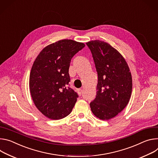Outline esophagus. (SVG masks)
<instances>
[{
	"mask_svg": "<svg viewBox=\"0 0 158 158\" xmlns=\"http://www.w3.org/2000/svg\"><path fill=\"white\" fill-rule=\"evenodd\" d=\"M77 92H78V94L80 96H81V94H82V92H83L82 89H78Z\"/></svg>",
	"mask_w": 158,
	"mask_h": 158,
	"instance_id": "1",
	"label": "esophagus"
}]
</instances>
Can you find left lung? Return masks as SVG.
Wrapping results in <instances>:
<instances>
[{"label":"left lung","instance_id":"left-lung-1","mask_svg":"<svg viewBox=\"0 0 158 158\" xmlns=\"http://www.w3.org/2000/svg\"><path fill=\"white\" fill-rule=\"evenodd\" d=\"M86 44L92 52L98 74L97 95L90 106L97 117L107 120L128 104L132 89L131 73L124 58L109 43L94 40Z\"/></svg>","mask_w":158,"mask_h":158}]
</instances>
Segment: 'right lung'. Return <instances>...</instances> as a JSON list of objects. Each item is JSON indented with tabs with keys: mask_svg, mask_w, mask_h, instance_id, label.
I'll return each mask as SVG.
<instances>
[{
	"mask_svg": "<svg viewBox=\"0 0 158 158\" xmlns=\"http://www.w3.org/2000/svg\"><path fill=\"white\" fill-rule=\"evenodd\" d=\"M85 44L62 40L43 49L34 61L29 90L35 106L46 117L61 119L72 112L78 97L70 87L69 67L73 56Z\"/></svg>",
	"mask_w": 158,
	"mask_h": 158,
	"instance_id": "right-lung-1",
	"label": "right lung"
}]
</instances>
